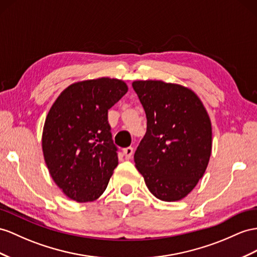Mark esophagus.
Segmentation results:
<instances>
[{
    "instance_id": "34e87169",
    "label": "esophagus",
    "mask_w": 257,
    "mask_h": 257,
    "mask_svg": "<svg viewBox=\"0 0 257 257\" xmlns=\"http://www.w3.org/2000/svg\"><path fill=\"white\" fill-rule=\"evenodd\" d=\"M134 152H135V150H134V148H131V147H128L126 149H123V155H124V157H126L127 160H130L131 157H133Z\"/></svg>"
}]
</instances>
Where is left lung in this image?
<instances>
[{"label":"left lung","instance_id":"8db88e82","mask_svg":"<svg viewBox=\"0 0 257 257\" xmlns=\"http://www.w3.org/2000/svg\"><path fill=\"white\" fill-rule=\"evenodd\" d=\"M134 90L147 115V133L135 153L150 192L175 202L197 185L212 153V123L194 92L162 80H137Z\"/></svg>","mask_w":257,"mask_h":257}]
</instances>
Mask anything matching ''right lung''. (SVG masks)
I'll return each instance as SVG.
<instances>
[{"mask_svg":"<svg viewBox=\"0 0 257 257\" xmlns=\"http://www.w3.org/2000/svg\"><path fill=\"white\" fill-rule=\"evenodd\" d=\"M119 79L70 84L45 118L42 151L49 173L66 196L79 203L100 197L118 165L108 109L127 93Z\"/></svg>","mask_w":257,"mask_h":257,"instance_id":"obj_1","label":"right lung"}]
</instances>
